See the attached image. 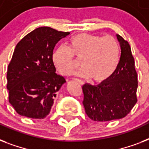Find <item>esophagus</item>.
<instances>
[{
    "mask_svg": "<svg viewBox=\"0 0 149 149\" xmlns=\"http://www.w3.org/2000/svg\"><path fill=\"white\" fill-rule=\"evenodd\" d=\"M74 80L75 81H77V82H78V83H79V84H84V83H83V81H82V80H80V79H74Z\"/></svg>",
    "mask_w": 149,
    "mask_h": 149,
    "instance_id": "esophagus-1",
    "label": "esophagus"
}]
</instances>
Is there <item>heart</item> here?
Returning <instances> with one entry per match:
<instances>
[{"label":"heart","instance_id":"obj_1","mask_svg":"<svg viewBox=\"0 0 149 149\" xmlns=\"http://www.w3.org/2000/svg\"><path fill=\"white\" fill-rule=\"evenodd\" d=\"M68 44V48L59 45L52 54V63L62 75L72 72L75 66L73 56L81 59L83 67L77 72L79 76L102 82L115 72L120 59V45L113 36L81 33L72 37Z\"/></svg>","mask_w":149,"mask_h":149}]
</instances>
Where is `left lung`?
I'll use <instances>...</instances> for the list:
<instances>
[{
	"mask_svg": "<svg viewBox=\"0 0 149 149\" xmlns=\"http://www.w3.org/2000/svg\"><path fill=\"white\" fill-rule=\"evenodd\" d=\"M120 46V61L115 72L98 85L83 86L86 113L95 121L125 118L137 102V75L132 49L127 41L116 35Z\"/></svg>",
	"mask_w": 149,
	"mask_h": 149,
	"instance_id": "obj_1",
	"label": "left lung"
}]
</instances>
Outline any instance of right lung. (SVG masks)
<instances>
[{
    "mask_svg": "<svg viewBox=\"0 0 149 149\" xmlns=\"http://www.w3.org/2000/svg\"><path fill=\"white\" fill-rule=\"evenodd\" d=\"M70 32L40 27L17 43L7 72L9 102L18 114L42 119L49 113L65 78L56 72L52 54Z\"/></svg>",
    "mask_w": 149,
    "mask_h": 149,
    "instance_id": "1",
    "label": "right lung"
}]
</instances>
